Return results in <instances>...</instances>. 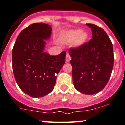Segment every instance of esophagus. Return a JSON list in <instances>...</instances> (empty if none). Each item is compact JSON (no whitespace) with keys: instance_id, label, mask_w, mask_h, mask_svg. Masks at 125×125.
<instances>
[{"instance_id":"1","label":"esophagus","mask_w":125,"mask_h":125,"mask_svg":"<svg viewBox=\"0 0 125 125\" xmlns=\"http://www.w3.org/2000/svg\"><path fill=\"white\" fill-rule=\"evenodd\" d=\"M71 60V56L69 55V53H67V54H66V57H65V60L67 62H69V61Z\"/></svg>"}]
</instances>
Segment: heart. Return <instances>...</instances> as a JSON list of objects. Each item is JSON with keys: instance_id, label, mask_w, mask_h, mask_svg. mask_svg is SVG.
<instances>
[{"instance_id": "heart-1", "label": "heart", "mask_w": 125, "mask_h": 125, "mask_svg": "<svg viewBox=\"0 0 125 125\" xmlns=\"http://www.w3.org/2000/svg\"><path fill=\"white\" fill-rule=\"evenodd\" d=\"M88 33L82 32L81 30H71L68 31L65 35V40L67 42H71L74 41V45L79 47L83 45L88 39Z\"/></svg>"}]
</instances>
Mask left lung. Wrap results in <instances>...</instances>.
Masks as SVG:
<instances>
[{
  "mask_svg": "<svg viewBox=\"0 0 125 125\" xmlns=\"http://www.w3.org/2000/svg\"><path fill=\"white\" fill-rule=\"evenodd\" d=\"M92 38L77 48L69 50L75 88L85 95L103 90L111 77L114 63L113 47L106 32L94 24H86Z\"/></svg>",
  "mask_w": 125,
  "mask_h": 125,
  "instance_id": "obj_1",
  "label": "left lung"
}]
</instances>
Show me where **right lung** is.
<instances>
[{
	"label": "right lung",
	"instance_id": "add662e5",
	"mask_svg": "<svg viewBox=\"0 0 125 125\" xmlns=\"http://www.w3.org/2000/svg\"><path fill=\"white\" fill-rule=\"evenodd\" d=\"M52 28L37 23L23 29L12 51V70L20 88L33 98L46 96L54 89L56 76L65 62V51L52 56L44 52Z\"/></svg>",
	"mask_w": 125,
	"mask_h": 125
}]
</instances>
